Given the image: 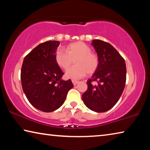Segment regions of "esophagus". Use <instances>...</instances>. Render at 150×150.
Instances as JSON below:
<instances>
[{
	"mask_svg": "<svg viewBox=\"0 0 150 150\" xmlns=\"http://www.w3.org/2000/svg\"><path fill=\"white\" fill-rule=\"evenodd\" d=\"M79 81H75V80H72V83H73V84L74 85H76L77 84V83H79Z\"/></svg>",
	"mask_w": 150,
	"mask_h": 150,
	"instance_id": "1",
	"label": "esophagus"
}]
</instances>
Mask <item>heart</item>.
<instances>
[{
	"mask_svg": "<svg viewBox=\"0 0 150 150\" xmlns=\"http://www.w3.org/2000/svg\"><path fill=\"white\" fill-rule=\"evenodd\" d=\"M66 51L58 50L55 54V62L63 69H67L75 60L76 65L65 73L67 78L77 79L88 73L91 75L97 69L99 59L97 55L91 52V48L82 42H73L67 45Z\"/></svg>",
	"mask_w": 150,
	"mask_h": 150,
	"instance_id": "heart-1",
	"label": "heart"
}]
</instances>
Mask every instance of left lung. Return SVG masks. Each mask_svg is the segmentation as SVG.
<instances>
[{"instance_id":"8db88e82","label":"left lung","mask_w":150,"mask_h":150,"mask_svg":"<svg viewBox=\"0 0 150 150\" xmlns=\"http://www.w3.org/2000/svg\"><path fill=\"white\" fill-rule=\"evenodd\" d=\"M91 45L98 55L99 65L92 77L88 79L87 90L83 94L82 98L91 110L104 112L112 108L122 94L126 80V63L109 43L93 40Z\"/></svg>"}]
</instances>
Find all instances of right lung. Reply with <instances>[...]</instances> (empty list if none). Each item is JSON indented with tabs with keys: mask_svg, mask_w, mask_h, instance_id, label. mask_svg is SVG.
Segmentation results:
<instances>
[{
	"mask_svg": "<svg viewBox=\"0 0 150 150\" xmlns=\"http://www.w3.org/2000/svg\"><path fill=\"white\" fill-rule=\"evenodd\" d=\"M59 45L55 40L39 44L24 57L21 68L25 95L34 107L45 112L59 108L73 87L71 80L62 79L64 73L55 62Z\"/></svg>",
	"mask_w": 150,
	"mask_h": 150,
	"instance_id": "1",
	"label": "right lung"
}]
</instances>
